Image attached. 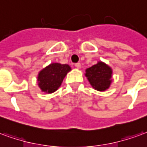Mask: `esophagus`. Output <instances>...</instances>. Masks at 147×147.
I'll return each mask as SVG.
<instances>
[{
	"mask_svg": "<svg viewBox=\"0 0 147 147\" xmlns=\"http://www.w3.org/2000/svg\"><path fill=\"white\" fill-rule=\"evenodd\" d=\"M75 66L77 67V68H81V63H75Z\"/></svg>",
	"mask_w": 147,
	"mask_h": 147,
	"instance_id": "34e87169",
	"label": "esophagus"
}]
</instances>
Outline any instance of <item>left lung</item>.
I'll use <instances>...</instances> for the list:
<instances>
[{"mask_svg":"<svg viewBox=\"0 0 147 147\" xmlns=\"http://www.w3.org/2000/svg\"><path fill=\"white\" fill-rule=\"evenodd\" d=\"M112 69L102 62H98L86 69V76L90 84L95 89L105 91L110 87L111 83Z\"/></svg>","mask_w":147,"mask_h":147,"instance_id":"obj_1","label":"left lung"}]
</instances>
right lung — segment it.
Returning a JSON list of instances; mask_svg holds the SVG:
<instances>
[{"mask_svg": "<svg viewBox=\"0 0 147 147\" xmlns=\"http://www.w3.org/2000/svg\"><path fill=\"white\" fill-rule=\"evenodd\" d=\"M70 69L69 65L60 63H52L45 67L39 73L37 78L40 88L46 93L55 92Z\"/></svg>", "mask_w": 147, "mask_h": 147, "instance_id": "right-lung-1", "label": "right lung"}]
</instances>
